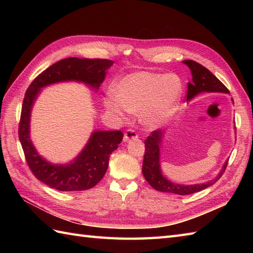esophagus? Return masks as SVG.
I'll list each match as a JSON object with an SVG mask.
<instances>
[{"label": "esophagus", "instance_id": "obj_1", "mask_svg": "<svg viewBox=\"0 0 253 253\" xmlns=\"http://www.w3.org/2000/svg\"><path fill=\"white\" fill-rule=\"evenodd\" d=\"M138 138V133L131 129V128H128V129H126V131L124 132V141H128L130 140V139H136Z\"/></svg>", "mask_w": 253, "mask_h": 253}]
</instances>
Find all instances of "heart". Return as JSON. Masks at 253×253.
<instances>
[{
	"mask_svg": "<svg viewBox=\"0 0 253 253\" xmlns=\"http://www.w3.org/2000/svg\"><path fill=\"white\" fill-rule=\"evenodd\" d=\"M114 94H107L104 105L110 112L124 116L126 111L142 112L146 125H161L175 112L182 92L181 79L175 74L137 72L121 79Z\"/></svg>",
	"mask_w": 253,
	"mask_h": 253,
	"instance_id": "heart-1",
	"label": "heart"
}]
</instances>
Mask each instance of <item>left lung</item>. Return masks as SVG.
<instances>
[{
	"instance_id": "1",
	"label": "left lung",
	"mask_w": 253,
	"mask_h": 253,
	"mask_svg": "<svg viewBox=\"0 0 253 253\" xmlns=\"http://www.w3.org/2000/svg\"><path fill=\"white\" fill-rule=\"evenodd\" d=\"M186 65L190 68L192 75V82L188 83L187 85V100L192 99L193 96L200 92H225L229 93V90L209 71L208 68L202 66L195 61L186 60L184 61ZM163 131L157 129L152 131L146 141H144V155L142 163V174L144 178L151 185L155 190L162 192L175 193V195L186 196L191 195L198 191H201L206 188L212 186L214 182L217 181L224 174L227 168L228 161L224 164L223 169L215 179L198 185H178L174 184L163 177L160 169V143L162 140Z\"/></svg>"
}]
</instances>
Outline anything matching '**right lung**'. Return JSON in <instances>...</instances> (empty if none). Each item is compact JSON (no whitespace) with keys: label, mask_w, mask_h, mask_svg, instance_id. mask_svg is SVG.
I'll return each mask as SVG.
<instances>
[{"label":"right lung","mask_w":253,"mask_h":253,"mask_svg":"<svg viewBox=\"0 0 253 253\" xmlns=\"http://www.w3.org/2000/svg\"><path fill=\"white\" fill-rule=\"evenodd\" d=\"M113 63L105 58H64L38 75L26 91L18 127L19 140L31 173L53 189L80 191L94 187L105 175L110 155L122 142L124 135L121 130L94 131L73 163L52 165L37 153L29 138L30 111L36 96L44 85L65 80H78L98 89Z\"/></svg>","instance_id":"obj_1"}]
</instances>
